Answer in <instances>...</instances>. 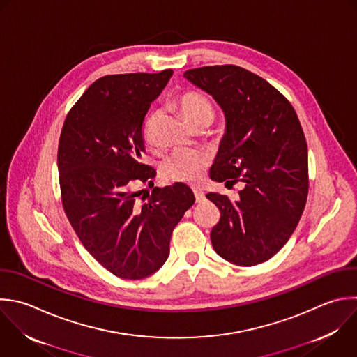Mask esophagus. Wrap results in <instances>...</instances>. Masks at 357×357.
I'll return each instance as SVG.
<instances>
[{"instance_id":"1","label":"esophagus","mask_w":357,"mask_h":357,"mask_svg":"<svg viewBox=\"0 0 357 357\" xmlns=\"http://www.w3.org/2000/svg\"><path fill=\"white\" fill-rule=\"evenodd\" d=\"M194 195H195V201L198 202V204H202V202H205V194L201 191V190H194Z\"/></svg>"}]
</instances>
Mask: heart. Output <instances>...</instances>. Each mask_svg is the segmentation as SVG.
Here are the masks:
<instances>
[{
  "mask_svg": "<svg viewBox=\"0 0 357 357\" xmlns=\"http://www.w3.org/2000/svg\"><path fill=\"white\" fill-rule=\"evenodd\" d=\"M177 105L185 119L195 127L209 126L215 119V107L208 96L197 91L183 92L177 98ZM152 114L146 121V132L153 123ZM209 156L194 149H177L162 165V173L167 180L194 184L202 178L208 166Z\"/></svg>",
  "mask_w": 357,
  "mask_h": 357,
  "instance_id": "obj_1",
  "label": "heart"
}]
</instances>
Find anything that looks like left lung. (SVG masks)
Instances as JSON below:
<instances>
[{
    "mask_svg": "<svg viewBox=\"0 0 357 357\" xmlns=\"http://www.w3.org/2000/svg\"><path fill=\"white\" fill-rule=\"evenodd\" d=\"M184 78L212 95L225 113L212 180L244 184L234 202L206 195L220 211L212 245L231 264H261L286 244L305 206L308 158L298 117L278 89L241 67L208 66L185 71Z\"/></svg>",
    "mask_w": 357,
    "mask_h": 357,
    "instance_id": "8db88e82",
    "label": "left lung"
}]
</instances>
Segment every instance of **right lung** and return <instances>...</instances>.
<instances>
[{"label":"right lung","mask_w":357,"mask_h":357,"mask_svg":"<svg viewBox=\"0 0 357 357\" xmlns=\"http://www.w3.org/2000/svg\"><path fill=\"white\" fill-rule=\"evenodd\" d=\"M173 71L106 75L68 112L59 142L64 212L91 255L113 275L142 279L167 259L173 229L195 197L185 184L155 187L138 199L135 181L152 183L141 163L144 120Z\"/></svg>","instance_id":"obj_1"}]
</instances>
